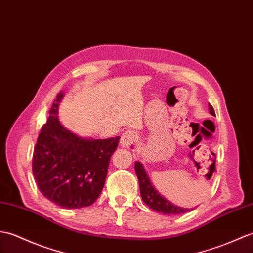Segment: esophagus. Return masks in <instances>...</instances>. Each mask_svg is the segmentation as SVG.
<instances>
[{
	"mask_svg": "<svg viewBox=\"0 0 253 253\" xmlns=\"http://www.w3.org/2000/svg\"><path fill=\"white\" fill-rule=\"evenodd\" d=\"M137 142H138L137 133L134 131L127 130L122 134L121 145L123 146V148L133 150L134 148H137Z\"/></svg>",
	"mask_w": 253,
	"mask_h": 253,
	"instance_id": "obj_1",
	"label": "esophagus"
}]
</instances>
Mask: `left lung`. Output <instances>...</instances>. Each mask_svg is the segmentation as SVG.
<instances>
[{
  "label": "left lung",
  "instance_id": "left-lung-1",
  "mask_svg": "<svg viewBox=\"0 0 253 253\" xmlns=\"http://www.w3.org/2000/svg\"><path fill=\"white\" fill-rule=\"evenodd\" d=\"M209 111L211 114L215 115L214 109L211 104H209ZM134 170H136L137 177L139 180L141 197H142L143 202L148 205L151 209L157 211V212L169 215L183 214L185 212H189L191 210L187 208H181L175 206V205L168 202L165 197H163L161 194L155 190V187L152 185L149 175L145 172L142 164L140 162L134 163Z\"/></svg>",
  "mask_w": 253,
  "mask_h": 253
}]
</instances>
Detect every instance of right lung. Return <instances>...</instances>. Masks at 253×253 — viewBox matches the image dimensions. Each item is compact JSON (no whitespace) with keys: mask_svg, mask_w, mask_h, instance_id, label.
<instances>
[{"mask_svg":"<svg viewBox=\"0 0 253 253\" xmlns=\"http://www.w3.org/2000/svg\"><path fill=\"white\" fill-rule=\"evenodd\" d=\"M58 93L35 143L32 171L40 192L63 208H82L97 201L103 189L111 155L120 137L83 139L58 120Z\"/></svg>","mask_w":253,"mask_h":253,"instance_id":"1","label":"right lung"}]
</instances>
